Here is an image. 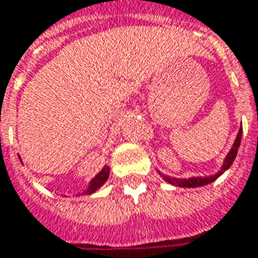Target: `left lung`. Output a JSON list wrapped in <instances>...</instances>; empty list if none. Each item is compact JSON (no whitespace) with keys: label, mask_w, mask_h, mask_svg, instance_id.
I'll use <instances>...</instances> for the list:
<instances>
[{"label":"left lung","mask_w":258,"mask_h":258,"mask_svg":"<svg viewBox=\"0 0 258 258\" xmlns=\"http://www.w3.org/2000/svg\"><path fill=\"white\" fill-rule=\"evenodd\" d=\"M240 140H242V127L239 128V133L236 135V140L233 142L232 149L229 151V153L225 157V160H224V164H222L221 170L218 171L214 175H210V177H192V178H184V179H178V178H171V177H167V175H163V178L166 179L167 182L173 185H178V186H182V188H196V186H203V185H207L213 182V181H216L220 175H221L224 171H227L228 168L232 166L233 160H235V157L238 155V149L239 145H240Z\"/></svg>","instance_id":"obj_1"}]
</instances>
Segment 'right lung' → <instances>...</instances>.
Here are the masks:
<instances>
[{"label": "right lung", "instance_id": "obj_1", "mask_svg": "<svg viewBox=\"0 0 258 258\" xmlns=\"http://www.w3.org/2000/svg\"><path fill=\"white\" fill-rule=\"evenodd\" d=\"M109 178V168L105 167L103 170H102L101 173L96 175L95 178L92 179L90 182V185H88V189L85 190L84 195H91L94 194L96 189H99L102 185L106 182V179Z\"/></svg>", "mask_w": 258, "mask_h": 258}]
</instances>
